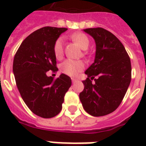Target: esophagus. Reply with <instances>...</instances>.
<instances>
[{
    "label": "esophagus",
    "instance_id": "34e87169",
    "mask_svg": "<svg viewBox=\"0 0 146 146\" xmlns=\"http://www.w3.org/2000/svg\"><path fill=\"white\" fill-rule=\"evenodd\" d=\"M76 81H77V80L74 79V78H72V82L75 83V82H76Z\"/></svg>",
    "mask_w": 146,
    "mask_h": 146
}]
</instances>
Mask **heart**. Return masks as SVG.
<instances>
[{"label":"heart","instance_id":"b5f03b06","mask_svg":"<svg viewBox=\"0 0 146 146\" xmlns=\"http://www.w3.org/2000/svg\"><path fill=\"white\" fill-rule=\"evenodd\" d=\"M73 41L76 42L80 48L83 50H87L90 44V40L88 37L84 33H75L70 36ZM63 37H58L54 41L53 46L54 54L58 59H60L63 55ZM85 63L81 60H73V59H66L61 64V71L65 74L70 76H76L81 71L84 70Z\"/></svg>","mask_w":146,"mask_h":146}]
</instances>
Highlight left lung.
<instances>
[{
  "label": "left lung",
  "instance_id": "left-lung-1",
  "mask_svg": "<svg viewBox=\"0 0 146 146\" xmlns=\"http://www.w3.org/2000/svg\"><path fill=\"white\" fill-rule=\"evenodd\" d=\"M94 38L96 52L94 62L85 71L88 78L80 100L93 116H102L118 108L131 80V65L119 39L101 27L84 30ZM94 80V82L92 80Z\"/></svg>",
  "mask_w": 146,
  "mask_h": 146
}]
</instances>
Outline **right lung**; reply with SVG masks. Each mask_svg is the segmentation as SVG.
Wrapping results in <instances>:
<instances>
[{
  "label": "right lung",
  "instance_id": "1",
  "mask_svg": "<svg viewBox=\"0 0 146 146\" xmlns=\"http://www.w3.org/2000/svg\"><path fill=\"white\" fill-rule=\"evenodd\" d=\"M66 28L45 27L34 31L22 42L13 61L16 85L28 108L36 116L51 118L60 113L64 96L72 84L62 73L54 80L47 72H56L53 46Z\"/></svg>",
  "mask_w": 146,
  "mask_h": 146
}]
</instances>
